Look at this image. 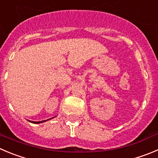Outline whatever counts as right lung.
<instances>
[{
	"instance_id": "right-lung-1",
	"label": "right lung",
	"mask_w": 158,
	"mask_h": 158,
	"mask_svg": "<svg viewBox=\"0 0 158 158\" xmlns=\"http://www.w3.org/2000/svg\"><path fill=\"white\" fill-rule=\"evenodd\" d=\"M30 122H32V123H35V124H38V123H41V122H45V121H41V122H31V121H29Z\"/></svg>"
}]
</instances>
